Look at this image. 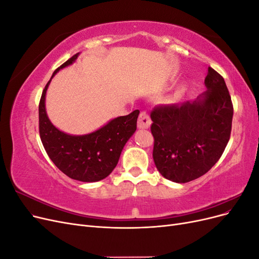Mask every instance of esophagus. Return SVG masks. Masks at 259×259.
I'll return each mask as SVG.
<instances>
[{"label": "esophagus", "mask_w": 259, "mask_h": 259, "mask_svg": "<svg viewBox=\"0 0 259 259\" xmlns=\"http://www.w3.org/2000/svg\"><path fill=\"white\" fill-rule=\"evenodd\" d=\"M150 125H151L150 116L148 115L146 111H143L139 114V117H138V123H137L138 128H148L150 127Z\"/></svg>", "instance_id": "34e87169"}]
</instances>
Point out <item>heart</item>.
Masks as SVG:
<instances>
[{"mask_svg": "<svg viewBox=\"0 0 259 259\" xmlns=\"http://www.w3.org/2000/svg\"><path fill=\"white\" fill-rule=\"evenodd\" d=\"M176 97H178V93L175 94V95H174V98H176Z\"/></svg>", "mask_w": 259, "mask_h": 259, "instance_id": "obj_1", "label": "heart"}]
</instances>
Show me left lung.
I'll return each mask as SVG.
<instances>
[{
  "instance_id": "8db88e82",
  "label": "left lung",
  "mask_w": 259,
  "mask_h": 259,
  "mask_svg": "<svg viewBox=\"0 0 259 259\" xmlns=\"http://www.w3.org/2000/svg\"><path fill=\"white\" fill-rule=\"evenodd\" d=\"M207 91L192 103L155 107L153 160L163 177L185 184L204 175L229 142L233 106L224 77L208 67Z\"/></svg>"
}]
</instances>
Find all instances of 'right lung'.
<instances>
[{
    "label": "right lung",
    "mask_w": 259,
    "mask_h": 259,
    "mask_svg": "<svg viewBox=\"0 0 259 259\" xmlns=\"http://www.w3.org/2000/svg\"><path fill=\"white\" fill-rule=\"evenodd\" d=\"M77 56L79 53L55 70L43 90L38 105V131L45 151L62 173L79 182L94 183L110 175L116 166L125 144L136 131L139 110L115 117L86 135H69L55 127L46 114V91L54 75L72 65Z\"/></svg>",
    "instance_id": "obj_1"
}]
</instances>
